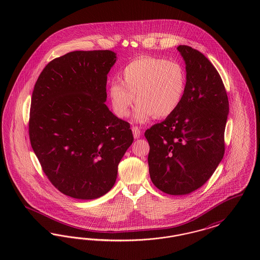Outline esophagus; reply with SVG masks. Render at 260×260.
I'll list each match as a JSON object with an SVG mask.
<instances>
[{"label":"esophagus","instance_id":"1","mask_svg":"<svg viewBox=\"0 0 260 260\" xmlns=\"http://www.w3.org/2000/svg\"><path fill=\"white\" fill-rule=\"evenodd\" d=\"M132 131H133V134H134L135 138H139L140 137V129L137 126H133Z\"/></svg>","mask_w":260,"mask_h":260}]
</instances>
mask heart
Returning a JSON list of instances; mask_svg holds the SVG:
<instances>
[{
    "label": "heart",
    "mask_w": 260,
    "mask_h": 260,
    "mask_svg": "<svg viewBox=\"0 0 260 260\" xmlns=\"http://www.w3.org/2000/svg\"><path fill=\"white\" fill-rule=\"evenodd\" d=\"M119 80L121 83L112 82L108 88L113 110L125 118L136 99L134 117L139 123L172 115L185 93V70L175 60L140 56L124 66Z\"/></svg>",
    "instance_id": "obj_1"
}]
</instances>
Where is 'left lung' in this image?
Wrapping results in <instances>:
<instances>
[{"instance_id": "8db88e82", "label": "left lung", "mask_w": 260, "mask_h": 260, "mask_svg": "<svg viewBox=\"0 0 260 260\" xmlns=\"http://www.w3.org/2000/svg\"><path fill=\"white\" fill-rule=\"evenodd\" d=\"M186 89L178 108L148 128L149 174L158 189L186 195L204 185L224 155L229 102L220 75L199 50L178 46Z\"/></svg>"}]
</instances>
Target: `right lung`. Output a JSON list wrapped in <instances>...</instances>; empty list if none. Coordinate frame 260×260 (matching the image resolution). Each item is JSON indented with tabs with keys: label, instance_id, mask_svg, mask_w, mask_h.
Masks as SVG:
<instances>
[{
	"label": "right lung",
	"instance_id": "1",
	"mask_svg": "<svg viewBox=\"0 0 260 260\" xmlns=\"http://www.w3.org/2000/svg\"><path fill=\"white\" fill-rule=\"evenodd\" d=\"M116 59L111 50L68 52L44 68L34 87L31 146L52 185L71 198L109 192L134 141L129 124L104 103Z\"/></svg>",
	"mask_w": 260,
	"mask_h": 260
}]
</instances>
